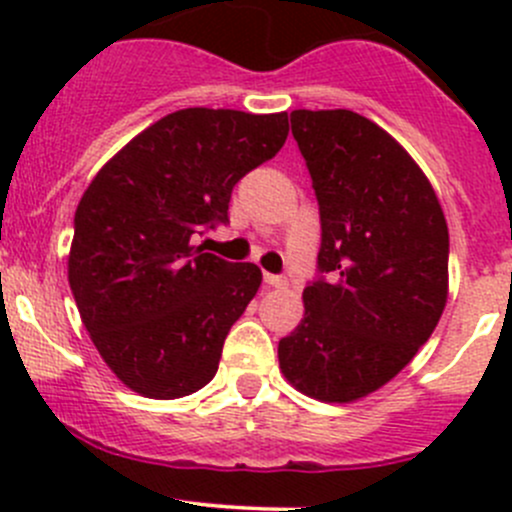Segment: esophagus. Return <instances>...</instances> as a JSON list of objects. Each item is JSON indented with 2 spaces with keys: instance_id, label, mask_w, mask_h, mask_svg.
<instances>
[{
  "instance_id": "esophagus-1",
  "label": "esophagus",
  "mask_w": 512,
  "mask_h": 512,
  "mask_svg": "<svg viewBox=\"0 0 512 512\" xmlns=\"http://www.w3.org/2000/svg\"><path fill=\"white\" fill-rule=\"evenodd\" d=\"M265 282L270 287H277V289H282V287H287V277H282V275H270V272H267L265 275Z\"/></svg>"
}]
</instances>
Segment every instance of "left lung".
Returning <instances> with one entry per match:
<instances>
[{
  "label": "left lung",
  "instance_id": "obj_1",
  "mask_svg": "<svg viewBox=\"0 0 512 512\" xmlns=\"http://www.w3.org/2000/svg\"><path fill=\"white\" fill-rule=\"evenodd\" d=\"M322 220L319 277L280 339V369L312 399L349 404L394 379L448 297V225L414 158L347 108L289 113Z\"/></svg>",
  "mask_w": 512,
  "mask_h": 512
}]
</instances>
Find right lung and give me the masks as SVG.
<instances>
[{"label":"right lung","mask_w":512,"mask_h":512,"mask_svg":"<svg viewBox=\"0 0 512 512\" xmlns=\"http://www.w3.org/2000/svg\"><path fill=\"white\" fill-rule=\"evenodd\" d=\"M287 133V113L183 108L138 133L86 188L69 285L98 354L136 394L180 399L218 371L262 272L203 252L193 235L227 223L237 180L275 158Z\"/></svg>","instance_id":"add662e5"}]
</instances>
